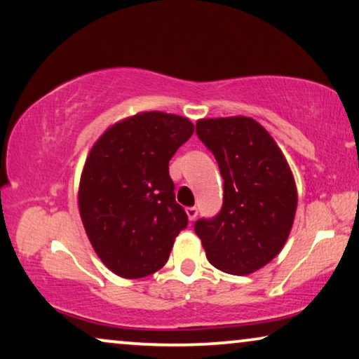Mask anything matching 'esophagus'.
<instances>
[{
  "instance_id": "esophagus-1",
  "label": "esophagus",
  "mask_w": 359,
  "mask_h": 359,
  "mask_svg": "<svg viewBox=\"0 0 359 359\" xmlns=\"http://www.w3.org/2000/svg\"><path fill=\"white\" fill-rule=\"evenodd\" d=\"M186 215H188V218H189L191 222L194 220V218L197 217V209H196V207H188V209H186Z\"/></svg>"
}]
</instances>
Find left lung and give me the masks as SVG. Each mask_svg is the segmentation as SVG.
Instances as JSON below:
<instances>
[{"mask_svg": "<svg viewBox=\"0 0 359 359\" xmlns=\"http://www.w3.org/2000/svg\"><path fill=\"white\" fill-rule=\"evenodd\" d=\"M196 133L215 155L223 178L222 210L197 220L196 235L215 269L256 272L282 251L292 231L298 192L290 165L252 118H204Z\"/></svg>", "mask_w": 359, "mask_h": 359, "instance_id": "1", "label": "left lung"}]
</instances>
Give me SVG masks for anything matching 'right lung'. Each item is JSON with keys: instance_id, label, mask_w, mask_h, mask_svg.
Listing matches in <instances>:
<instances>
[{"instance_id": "obj_1", "label": "right lung", "mask_w": 359, "mask_h": 359, "mask_svg": "<svg viewBox=\"0 0 359 359\" xmlns=\"http://www.w3.org/2000/svg\"><path fill=\"white\" fill-rule=\"evenodd\" d=\"M192 133L188 118L142 111L108 128L87 155L77 194L82 225L100 261L119 277L162 269L188 225L168 162Z\"/></svg>"}]
</instances>
